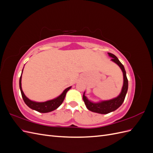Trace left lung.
I'll list each match as a JSON object with an SVG mask.
<instances>
[{"instance_id":"obj_1","label":"left lung","mask_w":153,"mask_h":153,"mask_svg":"<svg viewBox=\"0 0 153 153\" xmlns=\"http://www.w3.org/2000/svg\"><path fill=\"white\" fill-rule=\"evenodd\" d=\"M108 54L110 57H112V59L111 60L117 64L120 67V68L121 69V70L123 73L124 82L121 93H120V94L117 97L114 99L106 101H102L98 103L92 102V101L88 100L87 97L85 96V92L84 93V95H83V100H84L87 109L91 111V112H96L101 114H108L117 109L124 102V100L125 99V97H126V94L127 93L128 89V81L126 76V71H125L124 66L123 65L122 63L119 61L118 58L115 56V55L111 53H108Z\"/></svg>"}]
</instances>
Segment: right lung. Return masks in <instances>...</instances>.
Here are the masks:
<instances>
[{"instance_id": "1", "label": "right lung", "mask_w": 153, "mask_h": 153, "mask_svg": "<svg viewBox=\"0 0 153 153\" xmlns=\"http://www.w3.org/2000/svg\"><path fill=\"white\" fill-rule=\"evenodd\" d=\"M23 70H24V69H23ZM23 70H22V72H23ZM22 75L20 78L19 85H20V89L23 100H24L25 104L28 106L29 108H30L32 110H34L36 111H38V112L41 113H47V112H52V111L57 109L59 106L62 103L64 98H65L66 92L70 89L71 87H69L66 88V89L62 92V93L58 97H57L56 98L45 101V102H36V101H34L29 100L25 95L24 92H23L22 89Z\"/></svg>"}]
</instances>
